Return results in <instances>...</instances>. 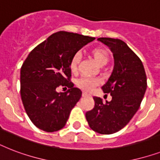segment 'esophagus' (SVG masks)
<instances>
[{"label": "esophagus", "instance_id": "esophagus-1", "mask_svg": "<svg viewBox=\"0 0 160 160\" xmlns=\"http://www.w3.org/2000/svg\"><path fill=\"white\" fill-rule=\"evenodd\" d=\"M82 96H83V97H86V96H90V95H89V94H88V93H86V92H83Z\"/></svg>", "mask_w": 160, "mask_h": 160}]
</instances>
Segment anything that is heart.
<instances>
[{
	"label": "heart",
	"mask_w": 160,
	"mask_h": 160,
	"mask_svg": "<svg viewBox=\"0 0 160 160\" xmlns=\"http://www.w3.org/2000/svg\"><path fill=\"white\" fill-rule=\"evenodd\" d=\"M91 56L96 62V64L98 65H100V66H104L109 61V53L105 49L98 48L93 50L92 52H91ZM80 54H75L72 57L71 60H70V68L72 73H75L77 71L78 64L80 62ZM99 83H100V80L98 79L83 77L79 80H77L76 85L81 90H85V91H90Z\"/></svg>",
	"instance_id": "obj_1"
}]
</instances>
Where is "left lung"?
I'll return each mask as SVG.
<instances>
[{
	"label": "left lung",
	"instance_id": "left-lung-1",
	"mask_svg": "<svg viewBox=\"0 0 160 160\" xmlns=\"http://www.w3.org/2000/svg\"><path fill=\"white\" fill-rule=\"evenodd\" d=\"M107 46L114 57V68L101 89L112 100L103 102L94 97L95 107L86 112L90 129L99 134H111L126 125L138 111L147 89L143 63L126 43L119 39L98 38Z\"/></svg>",
	"mask_w": 160,
	"mask_h": 160
}]
</instances>
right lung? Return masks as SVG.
Wrapping results in <instances>:
<instances>
[{
	"label": "right lung",
	"instance_id": "right-lung-1",
	"mask_svg": "<svg viewBox=\"0 0 160 160\" xmlns=\"http://www.w3.org/2000/svg\"><path fill=\"white\" fill-rule=\"evenodd\" d=\"M94 37L60 31L49 36L28 55L21 69V96L26 112L37 128L58 131L65 126L82 91L70 82L72 57ZM70 89L59 93L56 88Z\"/></svg>",
	"mask_w": 160,
	"mask_h": 160
}]
</instances>
